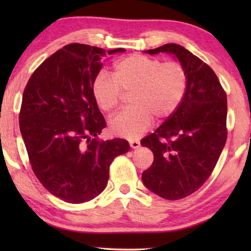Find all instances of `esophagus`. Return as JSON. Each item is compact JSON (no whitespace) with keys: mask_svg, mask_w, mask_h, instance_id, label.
<instances>
[{"mask_svg":"<svg viewBox=\"0 0 251 251\" xmlns=\"http://www.w3.org/2000/svg\"><path fill=\"white\" fill-rule=\"evenodd\" d=\"M129 144H130V147H131V149H138V147L140 146L139 140H130Z\"/></svg>","mask_w":251,"mask_h":251,"instance_id":"obj_1","label":"esophagus"}]
</instances>
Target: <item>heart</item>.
<instances>
[{
    "instance_id": "1",
    "label": "heart",
    "mask_w": 251,
    "mask_h": 251,
    "mask_svg": "<svg viewBox=\"0 0 251 251\" xmlns=\"http://www.w3.org/2000/svg\"><path fill=\"white\" fill-rule=\"evenodd\" d=\"M188 74L178 60L162 61L145 54H131L114 65L113 77L100 74L92 85V94L100 109L111 112L130 94L132 106L109 121L116 136L136 139L142 136L153 118L164 121L179 107L187 89Z\"/></svg>"
}]
</instances>
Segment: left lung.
Instances as JSON below:
<instances>
[{
    "mask_svg": "<svg viewBox=\"0 0 251 251\" xmlns=\"http://www.w3.org/2000/svg\"><path fill=\"white\" fill-rule=\"evenodd\" d=\"M147 53H173L188 74L179 107L142 140L154 161L142 175L145 186L167 200H179L198 191L210 177L227 138V98L210 66L176 43Z\"/></svg>",
    "mask_w": 251,
    "mask_h": 251,
    "instance_id": "left-lung-1",
    "label": "left lung"
}]
</instances>
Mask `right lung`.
<instances>
[{
  "label": "right lung",
  "mask_w": 251,
  "mask_h": 251,
  "mask_svg": "<svg viewBox=\"0 0 251 251\" xmlns=\"http://www.w3.org/2000/svg\"><path fill=\"white\" fill-rule=\"evenodd\" d=\"M71 43L47 58L27 82L19 126L40 183L68 203L90 201L105 190L109 166L129 151L125 139L99 140L106 126L92 94L106 53Z\"/></svg>",
  "instance_id": "obj_1"
}]
</instances>
